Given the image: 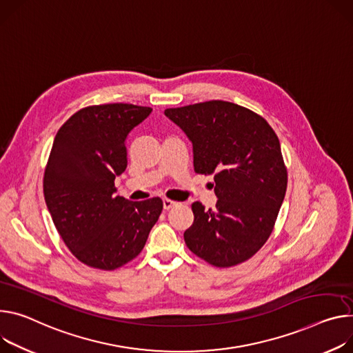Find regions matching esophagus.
Returning a JSON list of instances; mask_svg holds the SVG:
<instances>
[{"instance_id": "34e87169", "label": "esophagus", "mask_w": 353, "mask_h": 353, "mask_svg": "<svg viewBox=\"0 0 353 353\" xmlns=\"http://www.w3.org/2000/svg\"><path fill=\"white\" fill-rule=\"evenodd\" d=\"M176 204H177V203H174V201H172V200L163 199V208H165V210H170V208H173Z\"/></svg>"}]
</instances>
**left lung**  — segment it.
Instances as JSON below:
<instances>
[{
    "instance_id": "8db88e82",
    "label": "left lung",
    "mask_w": 353,
    "mask_h": 353,
    "mask_svg": "<svg viewBox=\"0 0 353 353\" xmlns=\"http://www.w3.org/2000/svg\"><path fill=\"white\" fill-rule=\"evenodd\" d=\"M193 143L194 170L214 173L216 204L191 205L194 222L188 249L205 262L230 268L248 261L272 234L287 188L281 148L272 126L234 103H207L165 110Z\"/></svg>"
}]
</instances>
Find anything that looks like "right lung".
<instances>
[{"mask_svg": "<svg viewBox=\"0 0 353 353\" xmlns=\"http://www.w3.org/2000/svg\"><path fill=\"white\" fill-rule=\"evenodd\" d=\"M152 112L132 104L92 105L57 131L45 170L48 210L63 242L94 269L114 270L141 253L163 210L159 197L115 196L128 165L126 138Z\"/></svg>", "mask_w": 353, "mask_h": 353, "instance_id": "add662e5", "label": "right lung"}]
</instances>
